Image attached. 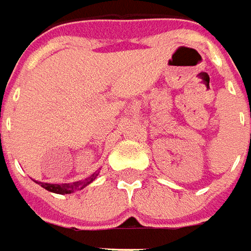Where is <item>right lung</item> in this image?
<instances>
[{
  "mask_svg": "<svg viewBox=\"0 0 251 251\" xmlns=\"http://www.w3.org/2000/svg\"><path fill=\"white\" fill-rule=\"evenodd\" d=\"M99 173H94L92 176H90L88 178L82 179V181H77V182H73V184H47V182H37L40 184L43 188H45L47 191L53 193H59V195H66V193H73L77 192V191H81L84 189L87 185H90L97 176H98Z\"/></svg>",
  "mask_w": 251,
  "mask_h": 251,
  "instance_id": "add662e5",
  "label": "right lung"
}]
</instances>
